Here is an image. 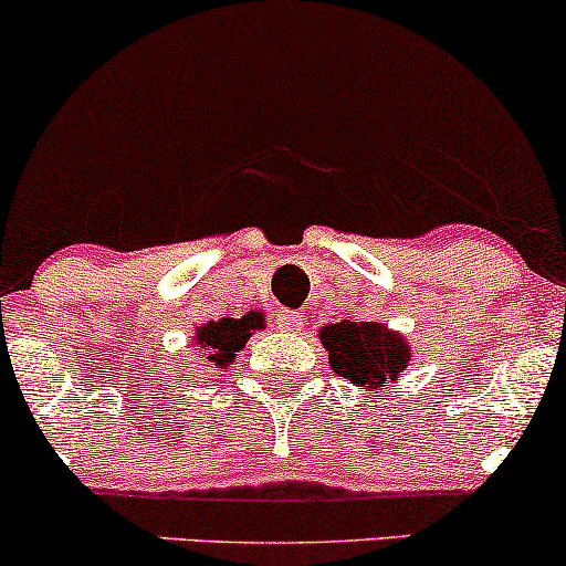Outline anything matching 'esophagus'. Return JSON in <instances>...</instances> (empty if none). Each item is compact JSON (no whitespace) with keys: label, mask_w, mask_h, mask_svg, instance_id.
Returning <instances> with one entry per match:
<instances>
[{"label":"esophagus","mask_w":566,"mask_h":566,"mask_svg":"<svg viewBox=\"0 0 566 566\" xmlns=\"http://www.w3.org/2000/svg\"><path fill=\"white\" fill-rule=\"evenodd\" d=\"M276 324L282 329H287V333H295V329L303 327V319L297 311H290V308H279L276 311Z\"/></svg>","instance_id":"34e87169"}]
</instances>
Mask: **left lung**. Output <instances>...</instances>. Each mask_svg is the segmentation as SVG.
Here are the masks:
<instances>
[{
  "label": "left lung",
  "instance_id": "left-lung-1",
  "mask_svg": "<svg viewBox=\"0 0 566 566\" xmlns=\"http://www.w3.org/2000/svg\"><path fill=\"white\" fill-rule=\"evenodd\" d=\"M319 340L329 354L337 378L378 394L412 365V346L382 322H335L319 327Z\"/></svg>",
  "mask_w": 566,
  "mask_h": 566
}]
</instances>
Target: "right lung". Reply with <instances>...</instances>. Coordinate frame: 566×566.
<instances>
[{"instance_id": "add662e5", "label": "right lung", "mask_w": 566, "mask_h": 566, "mask_svg": "<svg viewBox=\"0 0 566 566\" xmlns=\"http://www.w3.org/2000/svg\"><path fill=\"white\" fill-rule=\"evenodd\" d=\"M263 327L261 314H247L242 319H226L220 322H207L201 327L193 329L191 346L201 348V356H205V369H220L226 373L233 365V359L239 356V350L247 346L252 333Z\"/></svg>"}]
</instances>
